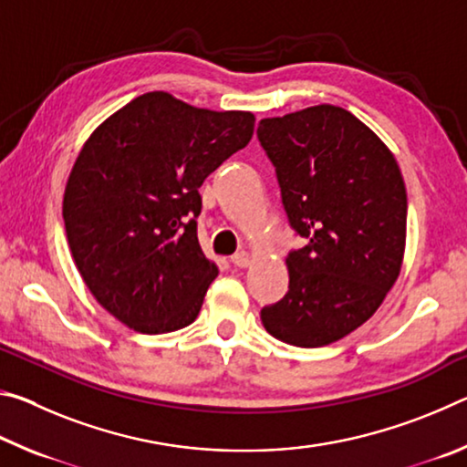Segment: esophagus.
Returning <instances> with one entry per match:
<instances>
[{"instance_id": "1", "label": "esophagus", "mask_w": 467, "mask_h": 467, "mask_svg": "<svg viewBox=\"0 0 467 467\" xmlns=\"http://www.w3.org/2000/svg\"><path fill=\"white\" fill-rule=\"evenodd\" d=\"M231 262H233L236 267H247V265L251 264V253H249L247 249L234 253V255L231 257Z\"/></svg>"}]
</instances>
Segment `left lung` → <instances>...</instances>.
I'll return each mask as SVG.
<instances>
[{"instance_id":"8db88e82","label":"left lung","mask_w":467,"mask_h":467,"mask_svg":"<svg viewBox=\"0 0 467 467\" xmlns=\"http://www.w3.org/2000/svg\"><path fill=\"white\" fill-rule=\"evenodd\" d=\"M292 231L288 292L262 309L275 339L319 348L370 319L398 280L408 197L393 154L350 110L309 107L262 119Z\"/></svg>"}]
</instances>
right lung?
Wrapping results in <instances>:
<instances>
[{"label":"right lung","instance_id":"1","mask_svg":"<svg viewBox=\"0 0 467 467\" xmlns=\"http://www.w3.org/2000/svg\"><path fill=\"white\" fill-rule=\"evenodd\" d=\"M255 117L146 92L100 123L76 158L63 223L86 286L141 334L193 323L218 267L203 255L200 187L249 144Z\"/></svg>","mask_w":467,"mask_h":467}]
</instances>
